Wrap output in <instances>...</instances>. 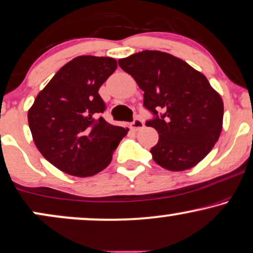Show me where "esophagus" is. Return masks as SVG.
Returning <instances> with one entry per match:
<instances>
[{
    "label": "esophagus",
    "mask_w": 253,
    "mask_h": 253,
    "mask_svg": "<svg viewBox=\"0 0 253 253\" xmlns=\"http://www.w3.org/2000/svg\"><path fill=\"white\" fill-rule=\"evenodd\" d=\"M129 127L133 130H139V129H142L143 127H145V124H143V121L140 119V118H135V119H134L132 123L129 124Z\"/></svg>",
    "instance_id": "34e87169"
}]
</instances>
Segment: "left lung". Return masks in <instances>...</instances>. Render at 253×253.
Here are the masks:
<instances>
[{
    "mask_svg": "<svg viewBox=\"0 0 253 253\" xmlns=\"http://www.w3.org/2000/svg\"><path fill=\"white\" fill-rule=\"evenodd\" d=\"M119 66L145 92L143 107L153 114L146 126L159 133L150 149L156 164L181 171L202 161L218 140L224 112L222 98L206 76L161 51L119 59Z\"/></svg>",
    "mask_w": 253,
    "mask_h": 253,
    "instance_id": "left-lung-1",
    "label": "left lung"
}]
</instances>
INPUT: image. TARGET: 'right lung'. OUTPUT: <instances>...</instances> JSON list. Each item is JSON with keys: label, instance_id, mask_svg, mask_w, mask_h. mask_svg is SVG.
Wrapping results in <instances>:
<instances>
[{"label": "right lung", "instance_id": "add662e5", "mask_svg": "<svg viewBox=\"0 0 253 253\" xmlns=\"http://www.w3.org/2000/svg\"><path fill=\"white\" fill-rule=\"evenodd\" d=\"M117 66L110 57H77L53 76L29 111L38 150L66 174L86 177L101 171L127 134L101 117L106 104L98 91Z\"/></svg>", "mask_w": 253, "mask_h": 253}]
</instances>
